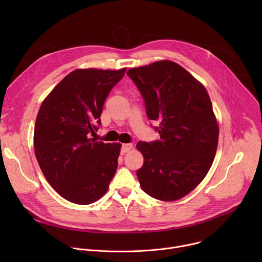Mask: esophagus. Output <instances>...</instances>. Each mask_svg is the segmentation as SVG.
Instances as JSON below:
<instances>
[{"label":"esophagus","instance_id":"obj_1","mask_svg":"<svg viewBox=\"0 0 262 262\" xmlns=\"http://www.w3.org/2000/svg\"><path fill=\"white\" fill-rule=\"evenodd\" d=\"M133 147H134V145L130 144V143H128V144H123V145H122V148H121V154L124 155V154L128 152V151L130 150V149H133Z\"/></svg>","mask_w":262,"mask_h":262}]
</instances>
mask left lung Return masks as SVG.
Segmentation results:
<instances>
[{"label": "left lung", "instance_id": "left-lung-1", "mask_svg": "<svg viewBox=\"0 0 262 262\" xmlns=\"http://www.w3.org/2000/svg\"><path fill=\"white\" fill-rule=\"evenodd\" d=\"M145 99L148 118L160 122V141L138 142L144 164L142 190L162 201L191 193L208 173L217 148L219 124L209 95L179 64L162 60L128 69Z\"/></svg>", "mask_w": 262, "mask_h": 262}]
</instances>
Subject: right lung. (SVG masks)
Listing matches in <instances>:
<instances>
[{
    "mask_svg": "<svg viewBox=\"0 0 262 262\" xmlns=\"http://www.w3.org/2000/svg\"><path fill=\"white\" fill-rule=\"evenodd\" d=\"M118 70H73L50 92L37 114L34 149L53 189L80 205L99 200L113 179L120 143L96 142L104 100L124 76Z\"/></svg>",
    "mask_w": 262,
    "mask_h": 262,
    "instance_id": "obj_1",
    "label": "right lung"
}]
</instances>
